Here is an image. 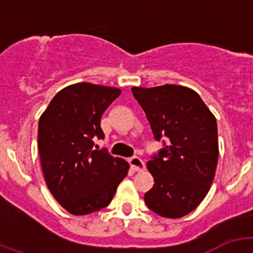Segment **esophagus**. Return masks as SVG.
<instances>
[{
	"label": "esophagus",
	"mask_w": 253,
	"mask_h": 253,
	"mask_svg": "<svg viewBox=\"0 0 253 253\" xmlns=\"http://www.w3.org/2000/svg\"><path fill=\"white\" fill-rule=\"evenodd\" d=\"M128 162H129V165H131V168L134 170V171H142V170L145 168L144 162H143L139 157L129 158Z\"/></svg>",
	"instance_id": "1"
}]
</instances>
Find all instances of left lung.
Masks as SVG:
<instances>
[{"label": "left lung", "mask_w": 253, "mask_h": 253, "mask_svg": "<svg viewBox=\"0 0 253 253\" xmlns=\"http://www.w3.org/2000/svg\"><path fill=\"white\" fill-rule=\"evenodd\" d=\"M132 93L155 141L164 143L147 163L154 186L144 202L160 216L181 218L197 208L213 182L219 155L216 120L201 96L186 86H133Z\"/></svg>", "instance_id": "1"}]
</instances>
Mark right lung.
<instances>
[{"label":"right lung","mask_w":253,"mask_h":253,"mask_svg":"<svg viewBox=\"0 0 253 253\" xmlns=\"http://www.w3.org/2000/svg\"><path fill=\"white\" fill-rule=\"evenodd\" d=\"M121 94L119 88L77 83L58 91L40 116L38 148L51 195L68 213L85 215L105 208L128 172V163L106 149L101 116Z\"/></svg>","instance_id":"obj_1"}]
</instances>
